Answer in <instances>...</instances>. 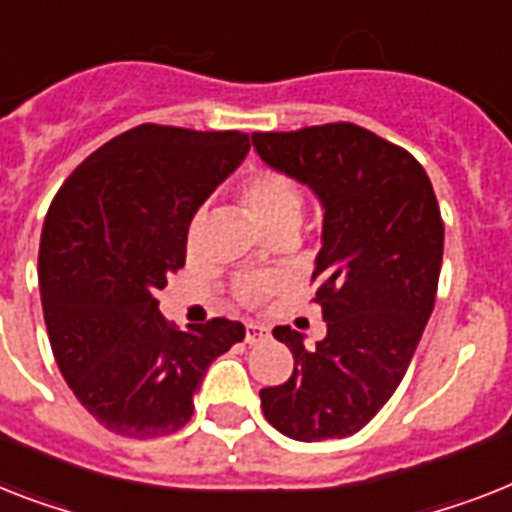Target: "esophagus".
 Listing matches in <instances>:
<instances>
[{
  "label": "esophagus",
  "instance_id": "esophagus-1",
  "mask_svg": "<svg viewBox=\"0 0 512 512\" xmlns=\"http://www.w3.org/2000/svg\"><path fill=\"white\" fill-rule=\"evenodd\" d=\"M263 339H268V328L260 326V323H247V326H244V342L257 344L263 342Z\"/></svg>",
  "mask_w": 512,
  "mask_h": 512
}]
</instances>
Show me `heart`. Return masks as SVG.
<instances>
[{"label":"heart","instance_id":"obj_1","mask_svg":"<svg viewBox=\"0 0 512 512\" xmlns=\"http://www.w3.org/2000/svg\"><path fill=\"white\" fill-rule=\"evenodd\" d=\"M239 202L244 213L255 223L263 234H273L281 228L297 231L299 218H302V191L292 178L281 170H255L252 176L244 178L239 186ZM197 234V220L189 228V247ZM273 289V281L268 278H249L239 284V297L244 302H257Z\"/></svg>","mask_w":512,"mask_h":512}]
</instances>
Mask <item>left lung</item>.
I'll return each instance as SVG.
<instances>
[{"mask_svg":"<svg viewBox=\"0 0 512 512\" xmlns=\"http://www.w3.org/2000/svg\"><path fill=\"white\" fill-rule=\"evenodd\" d=\"M252 144L321 202L313 278L328 328L315 347L289 326L273 328L294 371L260 389L263 413L297 442L344 439L400 386L434 310L444 252L434 186L410 152L355 123L252 134Z\"/></svg>","mask_w":512,"mask_h":512,"instance_id":"left-lung-1","label":"left lung"}]
</instances>
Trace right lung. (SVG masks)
<instances>
[{
  "label": "right lung",
  "instance_id": "obj_1",
  "mask_svg": "<svg viewBox=\"0 0 512 512\" xmlns=\"http://www.w3.org/2000/svg\"><path fill=\"white\" fill-rule=\"evenodd\" d=\"M247 152L239 131L144 123L86 157L49 207L39 247L49 344L76 400L115 434L186 426L210 363L244 339L228 318L178 331L157 292L184 268L191 218Z\"/></svg>",
  "mask_w": 512,
  "mask_h": 512
}]
</instances>
